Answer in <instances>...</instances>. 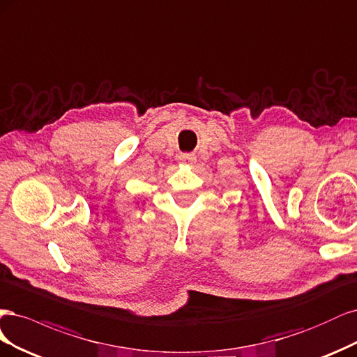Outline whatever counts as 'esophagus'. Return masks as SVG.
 <instances>
[{"label": "esophagus", "mask_w": 357, "mask_h": 357, "mask_svg": "<svg viewBox=\"0 0 357 357\" xmlns=\"http://www.w3.org/2000/svg\"><path fill=\"white\" fill-rule=\"evenodd\" d=\"M178 160L181 163H185V165H192L195 162V157L194 154H179Z\"/></svg>", "instance_id": "1"}]
</instances>
